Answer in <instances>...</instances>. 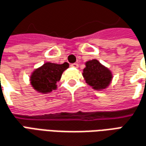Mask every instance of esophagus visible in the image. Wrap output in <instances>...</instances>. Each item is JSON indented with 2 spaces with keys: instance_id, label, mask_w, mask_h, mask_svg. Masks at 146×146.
Returning a JSON list of instances; mask_svg holds the SVG:
<instances>
[{
  "instance_id": "34e87169",
  "label": "esophagus",
  "mask_w": 146,
  "mask_h": 146,
  "mask_svg": "<svg viewBox=\"0 0 146 146\" xmlns=\"http://www.w3.org/2000/svg\"><path fill=\"white\" fill-rule=\"evenodd\" d=\"M70 66L73 67V68H78V64L77 63H73V64L70 65Z\"/></svg>"
}]
</instances>
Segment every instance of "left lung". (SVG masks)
I'll list each match as a JSON object with an SVG mask.
<instances>
[{
	"label": "left lung",
	"mask_w": 146,
	"mask_h": 146,
	"mask_svg": "<svg viewBox=\"0 0 146 146\" xmlns=\"http://www.w3.org/2000/svg\"><path fill=\"white\" fill-rule=\"evenodd\" d=\"M85 66L82 74L88 85L95 90H103L108 87L113 77L111 70L96 59L88 61Z\"/></svg>",
	"instance_id": "obj_1"
}]
</instances>
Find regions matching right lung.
<instances>
[{"instance_id":"obj_1","label":"right lung","mask_w":146,"mask_h":146,"mask_svg":"<svg viewBox=\"0 0 146 146\" xmlns=\"http://www.w3.org/2000/svg\"><path fill=\"white\" fill-rule=\"evenodd\" d=\"M69 66L67 62L63 64L46 62L32 72L30 76L31 86L35 90L43 94L55 90L62 73Z\"/></svg>"}]
</instances>
